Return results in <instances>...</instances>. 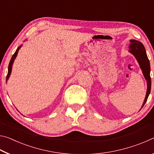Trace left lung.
<instances>
[{"label": "left lung", "instance_id": "obj_1", "mask_svg": "<svg viewBox=\"0 0 154 154\" xmlns=\"http://www.w3.org/2000/svg\"><path fill=\"white\" fill-rule=\"evenodd\" d=\"M130 50L129 51L132 53L137 58V61L139 62L140 69H142L143 73L145 78L146 81H147V93H146V96L145 98L144 102L143 104V106L147 101L148 96H149L150 92H151V84H152V82H151V77H150V64L149 59L147 58V54H146V51L145 49L144 45L139 42V41L136 40H130Z\"/></svg>", "mask_w": 154, "mask_h": 154}]
</instances>
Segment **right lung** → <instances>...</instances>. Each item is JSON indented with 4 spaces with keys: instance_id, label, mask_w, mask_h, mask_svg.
<instances>
[{
    "instance_id": "obj_1",
    "label": "right lung",
    "mask_w": 154,
    "mask_h": 154,
    "mask_svg": "<svg viewBox=\"0 0 154 154\" xmlns=\"http://www.w3.org/2000/svg\"><path fill=\"white\" fill-rule=\"evenodd\" d=\"M20 48H21V46H20L19 48H18L16 49V51H15L14 54V55H13V56H12L11 60H10V62H9V67H8V73H7V77H6V82H7V80H8V79L9 78L10 75H11V69H12V64H13V63H14V60H15V57L17 56V52H18V51H19V49H20Z\"/></svg>"
}]
</instances>
